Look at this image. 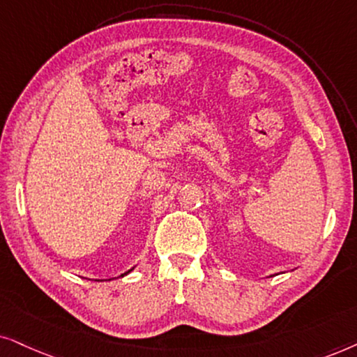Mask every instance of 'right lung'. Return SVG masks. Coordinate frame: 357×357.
<instances>
[{"mask_svg": "<svg viewBox=\"0 0 357 357\" xmlns=\"http://www.w3.org/2000/svg\"><path fill=\"white\" fill-rule=\"evenodd\" d=\"M130 271H132V269H130ZM130 271H127V273H130ZM127 273H126V274H127ZM122 275H123V274H122Z\"/></svg>", "mask_w": 357, "mask_h": 357, "instance_id": "add662e5", "label": "right lung"}]
</instances>
